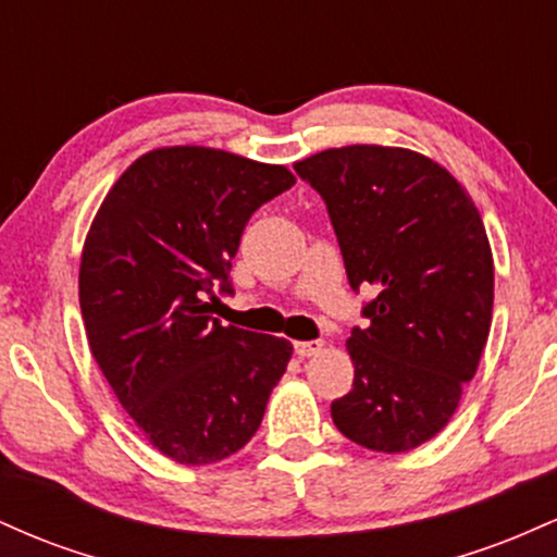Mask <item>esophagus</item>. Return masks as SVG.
<instances>
[{
	"label": "esophagus",
	"instance_id": "34e87169",
	"mask_svg": "<svg viewBox=\"0 0 557 557\" xmlns=\"http://www.w3.org/2000/svg\"><path fill=\"white\" fill-rule=\"evenodd\" d=\"M322 348H324L322 341H300V343H296V354L300 356V359H309V356L322 354Z\"/></svg>",
	"mask_w": 557,
	"mask_h": 557
}]
</instances>
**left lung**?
<instances>
[{
	"mask_svg": "<svg viewBox=\"0 0 557 557\" xmlns=\"http://www.w3.org/2000/svg\"><path fill=\"white\" fill-rule=\"evenodd\" d=\"M327 203L348 283L374 287L348 354L354 389L332 400L345 437L406 453L456 413L492 324L495 267L461 183L430 157L343 146L293 164Z\"/></svg>",
	"mask_w": 557,
	"mask_h": 557,
	"instance_id": "8db88e82",
	"label": "left lung"
}]
</instances>
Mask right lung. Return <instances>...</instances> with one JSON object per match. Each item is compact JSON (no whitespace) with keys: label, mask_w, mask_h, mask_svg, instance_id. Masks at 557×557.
I'll use <instances>...</instances> for the list:
<instances>
[{"label":"right lung","mask_w":557,"mask_h":557,"mask_svg":"<svg viewBox=\"0 0 557 557\" xmlns=\"http://www.w3.org/2000/svg\"><path fill=\"white\" fill-rule=\"evenodd\" d=\"M293 183L283 164L168 146L136 159L94 216L78 274L88 345L120 406L172 461L238 453L285 374V337L222 327L212 306L216 290L233 293L246 222Z\"/></svg>","instance_id":"obj_1"}]
</instances>
